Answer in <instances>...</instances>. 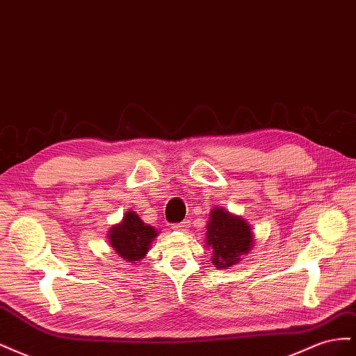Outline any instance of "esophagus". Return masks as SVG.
Returning <instances> with one entry per match:
<instances>
[{
    "label": "esophagus",
    "instance_id": "esophagus-1",
    "mask_svg": "<svg viewBox=\"0 0 356 356\" xmlns=\"http://www.w3.org/2000/svg\"><path fill=\"white\" fill-rule=\"evenodd\" d=\"M174 229H178V230H187L188 229V221H182V222H178L174 225Z\"/></svg>",
    "mask_w": 356,
    "mask_h": 356
}]
</instances>
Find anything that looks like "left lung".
Masks as SVG:
<instances>
[{
    "label": "left lung",
    "mask_w": 356,
    "mask_h": 356,
    "mask_svg": "<svg viewBox=\"0 0 356 356\" xmlns=\"http://www.w3.org/2000/svg\"><path fill=\"white\" fill-rule=\"evenodd\" d=\"M207 227V245L212 250V263L217 267H232L251 250L252 232L243 218L222 208H213Z\"/></svg>",
    "instance_id": "1"
}]
</instances>
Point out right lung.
I'll return each mask as SVG.
<instances>
[{
  "label": "right lung",
  "mask_w": 356,
  "mask_h": 356,
  "mask_svg": "<svg viewBox=\"0 0 356 356\" xmlns=\"http://www.w3.org/2000/svg\"><path fill=\"white\" fill-rule=\"evenodd\" d=\"M157 236L152 225H147L134 211H129L122 224L110 232V243L126 261H138L147 254L149 243Z\"/></svg>",
  "instance_id": "1"
}]
</instances>
